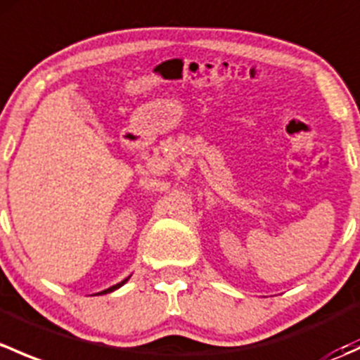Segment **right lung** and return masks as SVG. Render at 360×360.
<instances>
[{
	"label": "right lung",
	"instance_id": "obj_1",
	"mask_svg": "<svg viewBox=\"0 0 360 360\" xmlns=\"http://www.w3.org/2000/svg\"><path fill=\"white\" fill-rule=\"evenodd\" d=\"M127 281H129V277H127V278H125V281H122V282H120V284L112 285V288H110V289H106V291H103V292H99V294H106V292H111V291H115V289L122 288V285H123V284H125V282H127Z\"/></svg>",
	"mask_w": 360,
	"mask_h": 360
}]
</instances>
